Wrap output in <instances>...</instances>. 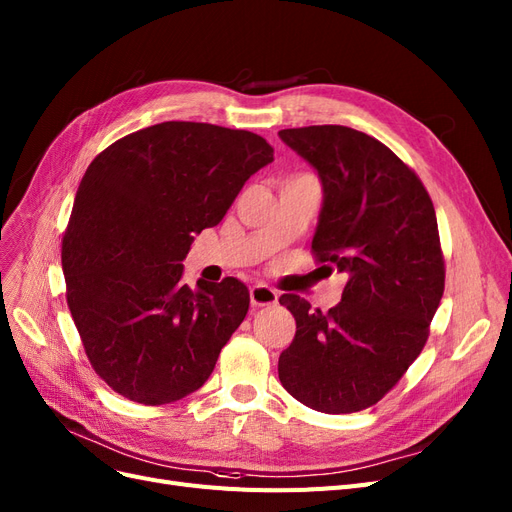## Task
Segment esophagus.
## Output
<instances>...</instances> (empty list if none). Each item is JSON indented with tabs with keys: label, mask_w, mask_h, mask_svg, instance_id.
Masks as SVG:
<instances>
[{
	"label": "esophagus",
	"mask_w": 512,
	"mask_h": 512,
	"mask_svg": "<svg viewBox=\"0 0 512 512\" xmlns=\"http://www.w3.org/2000/svg\"><path fill=\"white\" fill-rule=\"evenodd\" d=\"M250 301L254 307H267L277 303V292L269 286H252L250 288Z\"/></svg>",
	"instance_id": "obj_1"
}]
</instances>
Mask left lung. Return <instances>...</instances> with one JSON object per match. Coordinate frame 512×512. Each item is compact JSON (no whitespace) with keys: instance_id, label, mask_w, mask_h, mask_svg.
Returning a JSON list of instances; mask_svg holds the SVG:
<instances>
[{"instance_id":"left-lung-1","label":"left lung","mask_w":512,"mask_h":512,"mask_svg":"<svg viewBox=\"0 0 512 512\" xmlns=\"http://www.w3.org/2000/svg\"><path fill=\"white\" fill-rule=\"evenodd\" d=\"M279 137L322 180L313 256L347 275L328 313L281 294L296 334L279 356V381L309 409L356 413L390 392L428 341L445 292L436 211L417 173L375 137L341 125Z\"/></svg>"}]
</instances>
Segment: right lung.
<instances>
[{"mask_svg": "<svg viewBox=\"0 0 512 512\" xmlns=\"http://www.w3.org/2000/svg\"><path fill=\"white\" fill-rule=\"evenodd\" d=\"M271 161L256 133L169 120L118 139L88 165L61 262L88 362L116 394L156 407L209 379L250 292L235 277L190 288L182 260Z\"/></svg>", "mask_w": 512, "mask_h": 512, "instance_id": "add662e5", "label": "right lung"}]
</instances>
